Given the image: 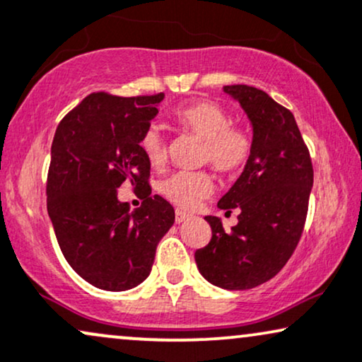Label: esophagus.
<instances>
[{
	"mask_svg": "<svg viewBox=\"0 0 362 362\" xmlns=\"http://www.w3.org/2000/svg\"><path fill=\"white\" fill-rule=\"evenodd\" d=\"M189 218H190V215L185 214L184 210H175V222L177 223H182V222L189 221Z\"/></svg>",
	"mask_w": 362,
	"mask_h": 362,
	"instance_id": "34e87169",
	"label": "esophagus"
}]
</instances>
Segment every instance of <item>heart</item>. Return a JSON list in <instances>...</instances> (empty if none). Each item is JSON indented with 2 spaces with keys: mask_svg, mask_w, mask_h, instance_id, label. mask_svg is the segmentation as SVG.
Returning a JSON list of instances; mask_svg holds the SVG:
<instances>
[{
  "mask_svg": "<svg viewBox=\"0 0 362 362\" xmlns=\"http://www.w3.org/2000/svg\"><path fill=\"white\" fill-rule=\"evenodd\" d=\"M172 120L184 134L202 140L200 163H209L221 175H239L249 165L254 139L247 128L234 125L228 112L212 100H195L178 107ZM140 148L148 165L160 170L167 163V141L157 127L140 136ZM160 194L177 207L190 210L214 192V180L205 170L177 172L162 182Z\"/></svg>",
  "mask_w": 362,
  "mask_h": 362,
  "instance_id": "b5f03b06",
  "label": "heart"
}]
</instances>
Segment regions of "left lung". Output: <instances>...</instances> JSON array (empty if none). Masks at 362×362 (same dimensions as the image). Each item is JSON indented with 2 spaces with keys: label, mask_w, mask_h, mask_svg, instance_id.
<instances>
[{
  "label": "left lung",
  "mask_w": 362,
  "mask_h": 362,
  "mask_svg": "<svg viewBox=\"0 0 362 362\" xmlns=\"http://www.w3.org/2000/svg\"><path fill=\"white\" fill-rule=\"evenodd\" d=\"M254 128V152L239 180L218 200L239 223L226 230L205 217L212 239L195 252L197 267L214 286L245 291L271 281L294 254L308 217L314 182L313 160L296 118L267 93L249 85H227Z\"/></svg>",
  "instance_id": "left-lung-1"
}]
</instances>
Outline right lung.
Masks as SVG:
<instances>
[{
  "instance_id": "obj_1",
  "label": "right lung",
  "mask_w": 362,
  "mask_h": 362,
  "mask_svg": "<svg viewBox=\"0 0 362 362\" xmlns=\"http://www.w3.org/2000/svg\"><path fill=\"white\" fill-rule=\"evenodd\" d=\"M163 93L117 97L93 91L62 118L47 178V207L58 245L81 279L127 291L152 271L157 244L173 226V207L150 195V165L140 136ZM130 181L144 195L134 213L116 189Z\"/></svg>"
}]
</instances>
